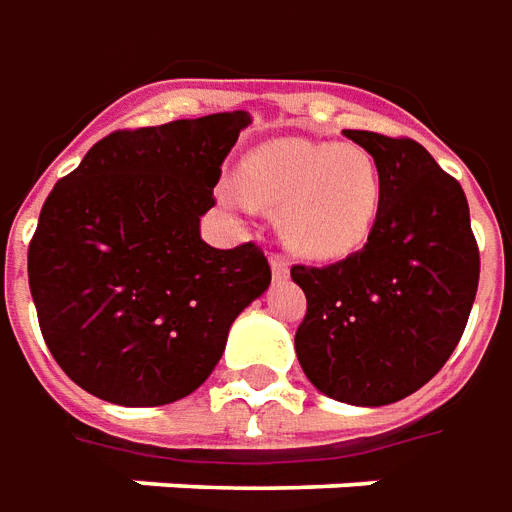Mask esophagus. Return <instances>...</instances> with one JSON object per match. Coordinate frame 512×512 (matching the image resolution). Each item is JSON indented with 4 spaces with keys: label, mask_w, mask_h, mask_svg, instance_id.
<instances>
[{
    "label": "esophagus",
    "mask_w": 512,
    "mask_h": 512,
    "mask_svg": "<svg viewBox=\"0 0 512 512\" xmlns=\"http://www.w3.org/2000/svg\"><path fill=\"white\" fill-rule=\"evenodd\" d=\"M270 267H273L275 281H284V278H289V262H286L284 256H270Z\"/></svg>",
    "instance_id": "esophagus-1"
}]
</instances>
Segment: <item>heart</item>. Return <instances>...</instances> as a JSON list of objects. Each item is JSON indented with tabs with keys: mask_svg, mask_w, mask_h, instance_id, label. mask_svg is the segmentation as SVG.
Instances as JSON below:
<instances>
[{
	"mask_svg": "<svg viewBox=\"0 0 512 512\" xmlns=\"http://www.w3.org/2000/svg\"><path fill=\"white\" fill-rule=\"evenodd\" d=\"M237 179L250 204L281 209L286 245L320 262L361 248L383 204L378 162L353 143L270 140L242 159Z\"/></svg>",
	"mask_w": 512,
	"mask_h": 512,
	"instance_id": "1",
	"label": "heart"
}]
</instances>
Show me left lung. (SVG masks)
<instances>
[{
	"label": "left lung",
	"instance_id": "obj_1",
	"mask_svg": "<svg viewBox=\"0 0 512 512\" xmlns=\"http://www.w3.org/2000/svg\"><path fill=\"white\" fill-rule=\"evenodd\" d=\"M380 168L383 204L361 250L292 267L306 292L295 353L333 400L389 405L447 364L469 322L480 250L458 179L411 137L344 129Z\"/></svg>",
	"mask_w": 512,
	"mask_h": 512
}]
</instances>
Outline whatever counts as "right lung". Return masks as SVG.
<instances>
[{
  "label": "right lung",
  "instance_id": "right-lung-1",
  "mask_svg": "<svg viewBox=\"0 0 512 512\" xmlns=\"http://www.w3.org/2000/svg\"><path fill=\"white\" fill-rule=\"evenodd\" d=\"M248 112L121 129L54 184L27 253L49 353L99 400L143 408L198 389L239 311L270 286L259 245L201 239Z\"/></svg>",
  "mask_w": 512,
  "mask_h": 512
}]
</instances>
